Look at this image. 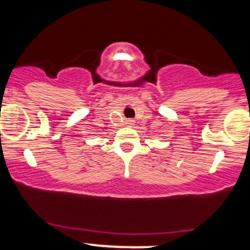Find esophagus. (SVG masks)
<instances>
[{"label":"esophagus","instance_id":"1","mask_svg":"<svg viewBox=\"0 0 250 250\" xmlns=\"http://www.w3.org/2000/svg\"><path fill=\"white\" fill-rule=\"evenodd\" d=\"M125 123H127L128 127H130V125H134V121H133V120H127V122H125Z\"/></svg>","mask_w":250,"mask_h":250}]
</instances>
